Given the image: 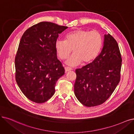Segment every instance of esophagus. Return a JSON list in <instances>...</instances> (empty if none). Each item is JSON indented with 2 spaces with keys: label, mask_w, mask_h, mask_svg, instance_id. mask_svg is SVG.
Here are the masks:
<instances>
[{
  "label": "esophagus",
  "mask_w": 134,
  "mask_h": 134,
  "mask_svg": "<svg viewBox=\"0 0 134 134\" xmlns=\"http://www.w3.org/2000/svg\"><path fill=\"white\" fill-rule=\"evenodd\" d=\"M64 69H65L66 72H68V71H72L73 70L72 68H71V67H64Z\"/></svg>",
  "instance_id": "34e87169"
}]
</instances>
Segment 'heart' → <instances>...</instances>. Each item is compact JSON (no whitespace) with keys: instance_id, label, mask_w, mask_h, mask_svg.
I'll return each mask as SVG.
<instances>
[{"instance_id":"obj_1","label":"heart","mask_w":134,"mask_h":134,"mask_svg":"<svg viewBox=\"0 0 134 134\" xmlns=\"http://www.w3.org/2000/svg\"><path fill=\"white\" fill-rule=\"evenodd\" d=\"M103 37L97 31L76 30L67 34L65 41L57 40L54 44L58 55L66 59L72 51L74 53L66 61L71 66L92 62L98 57L103 46Z\"/></svg>"}]
</instances>
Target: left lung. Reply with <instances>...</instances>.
<instances>
[{"label":"left lung","mask_w":134,"mask_h":134,"mask_svg":"<svg viewBox=\"0 0 134 134\" xmlns=\"http://www.w3.org/2000/svg\"><path fill=\"white\" fill-rule=\"evenodd\" d=\"M122 59L116 41L104 35L101 52L92 63L77 69L75 96L88 107L99 105L110 97L120 80Z\"/></svg>","instance_id":"obj_1"}]
</instances>
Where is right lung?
I'll return each instance as SVG.
<instances>
[{
    "label": "right lung",
    "mask_w": 134,
    "mask_h": 134,
    "mask_svg": "<svg viewBox=\"0 0 134 134\" xmlns=\"http://www.w3.org/2000/svg\"><path fill=\"white\" fill-rule=\"evenodd\" d=\"M68 27L41 22L29 28L20 41L15 59V78L29 100L42 103L55 92L56 83L64 74L54 44Z\"/></svg>",
    "instance_id": "1"
}]
</instances>
